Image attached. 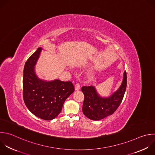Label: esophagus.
<instances>
[{
	"instance_id": "esophagus-1",
	"label": "esophagus",
	"mask_w": 155,
	"mask_h": 155,
	"mask_svg": "<svg viewBox=\"0 0 155 155\" xmlns=\"http://www.w3.org/2000/svg\"><path fill=\"white\" fill-rule=\"evenodd\" d=\"M80 89V84L79 83H77L75 85V91H78Z\"/></svg>"
}]
</instances>
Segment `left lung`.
Returning a JSON list of instances; mask_svg holds the SVG:
<instances>
[{
    "label": "left lung",
    "mask_w": 155,
    "mask_h": 155,
    "mask_svg": "<svg viewBox=\"0 0 155 155\" xmlns=\"http://www.w3.org/2000/svg\"><path fill=\"white\" fill-rule=\"evenodd\" d=\"M127 72L119 89L110 97L102 98L98 95L94 87L83 86L81 91L84 95L83 113L89 119L98 120L113 114L120 105L127 87Z\"/></svg>",
    "instance_id": "left-lung-1"
}]
</instances>
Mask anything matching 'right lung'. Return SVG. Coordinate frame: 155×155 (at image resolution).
Instances as JSON below:
<instances>
[{
    "label": "right lung",
    "instance_id": "right-lung-1",
    "mask_svg": "<svg viewBox=\"0 0 155 155\" xmlns=\"http://www.w3.org/2000/svg\"><path fill=\"white\" fill-rule=\"evenodd\" d=\"M42 48L39 47L26 61L23 75V98L29 111L45 120L55 119L60 113L68 97L75 88L71 81L55 80L44 81L35 74L34 66Z\"/></svg>",
    "mask_w": 155,
    "mask_h": 155
}]
</instances>
